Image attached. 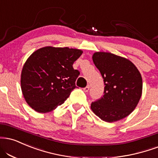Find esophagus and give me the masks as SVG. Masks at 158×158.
<instances>
[{
    "label": "esophagus",
    "instance_id": "obj_1",
    "mask_svg": "<svg viewBox=\"0 0 158 158\" xmlns=\"http://www.w3.org/2000/svg\"><path fill=\"white\" fill-rule=\"evenodd\" d=\"M89 89H90V85H87V86L86 87H85V88L84 89H83V90H84V91H85V92H88V90H89Z\"/></svg>",
    "mask_w": 158,
    "mask_h": 158
}]
</instances>
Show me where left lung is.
Returning a JSON list of instances; mask_svg holds the SVG:
<instances>
[{"instance_id":"1","label":"left lung","mask_w":158,"mask_h":158,"mask_svg":"<svg viewBox=\"0 0 158 158\" xmlns=\"http://www.w3.org/2000/svg\"><path fill=\"white\" fill-rule=\"evenodd\" d=\"M93 61L105 85L104 96L91 104V110L102 120L115 122L128 116L141 97L143 81L131 61L108 52H96Z\"/></svg>"}]
</instances>
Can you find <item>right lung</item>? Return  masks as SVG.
Segmentation results:
<instances>
[{"label": "right lung", "instance_id": "add662e5", "mask_svg": "<svg viewBox=\"0 0 158 158\" xmlns=\"http://www.w3.org/2000/svg\"><path fill=\"white\" fill-rule=\"evenodd\" d=\"M83 51L79 49L41 48L29 56L21 72V90L25 100L36 112L45 113L64 102L76 88L79 72L73 64Z\"/></svg>", "mask_w": 158, "mask_h": 158}]
</instances>
